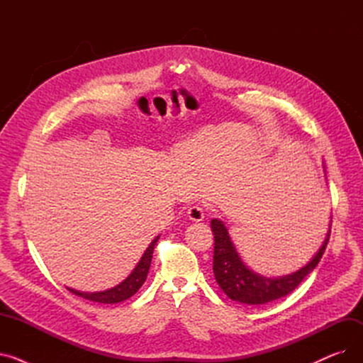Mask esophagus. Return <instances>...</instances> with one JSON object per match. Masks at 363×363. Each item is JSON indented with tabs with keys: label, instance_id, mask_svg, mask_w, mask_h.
<instances>
[{
	"label": "esophagus",
	"instance_id": "esophagus-1",
	"mask_svg": "<svg viewBox=\"0 0 363 363\" xmlns=\"http://www.w3.org/2000/svg\"><path fill=\"white\" fill-rule=\"evenodd\" d=\"M188 218L193 222H200L204 219V208L201 206H193L188 208Z\"/></svg>",
	"mask_w": 363,
	"mask_h": 363
}]
</instances>
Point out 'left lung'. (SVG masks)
Returning <instances> with one entry per match:
<instances>
[{
	"mask_svg": "<svg viewBox=\"0 0 363 363\" xmlns=\"http://www.w3.org/2000/svg\"><path fill=\"white\" fill-rule=\"evenodd\" d=\"M215 235L213 274L222 291L234 301L244 304H264L290 294L318 266L330 241L331 230L318 253L298 271L278 278H266L253 272L240 257L235 245L220 219H212Z\"/></svg>",
	"mask_w": 363,
	"mask_h": 363,
	"instance_id": "1",
	"label": "left lung"
}]
</instances>
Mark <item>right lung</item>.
Listing matches in <instances>:
<instances>
[{"instance_id":"obj_1","label":"right lung","mask_w":363,"mask_h":363,"mask_svg":"<svg viewBox=\"0 0 363 363\" xmlns=\"http://www.w3.org/2000/svg\"><path fill=\"white\" fill-rule=\"evenodd\" d=\"M157 240H159V237H156L150 242L141 260L135 266V269L129 274V277L125 281H122L119 285H116V287L108 289L106 291H97V293H84V291H78L73 289H67V290H70L73 294L79 296L82 298L97 301V303H106V304L121 303L123 300H128L129 297L135 294L141 289V285L145 282L150 264H151V259H152V252H155V245H156Z\"/></svg>"}]
</instances>
